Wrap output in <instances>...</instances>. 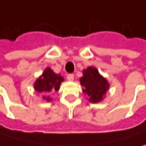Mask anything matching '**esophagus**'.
Listing matches in <instances>:
<instances>
[{
	"label": "esophagus",
	"instance_id": "34e87169",
	"mask_svg": "<svg viewBox=\"0 0 146 146\" xmlns=\"http://www.w3.org/2000/svg\"><path fill=\"white\" fill-rule=\"evenodd\" d=\"M67 78H68V81H73V79H74V75H73V74H68V75L67 76Z\"/></svg>",
	"mask_w": 146,
	"mask_h": 146
}]
</instances>
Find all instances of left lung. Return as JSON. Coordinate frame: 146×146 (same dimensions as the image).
<instances>
[{"mask_svg": "<svg viewBox=\"0 0 146 146\" xmlns=\"http://www.w3.org/2000/svg\"><path fill=\"white\" fill-rule=\"evenodd\" d=\"M83 93L88 95L91 103H99L104 100L110 84L108 81L100 75L97 68L88 67L83 71V77L79 78Z\"/></svg>", "mask_w": 146, "mask_h": 146, "instance_id": "1", "label": "left lung"}]
</instances>
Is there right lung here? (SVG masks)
<instances>
[{"instance_id": "add662e5", "label": "right lung", "mask_w": 146, "mask_h": 146, "mask_svg": "<svg viewBox=\"0 0 146 146\" xmlns=\"http://www.w3.org/2000/svg\"><path fill=\"white\" fill-rule=\"evenodd\" d=\"M62 81H64V78L60 74L55 73L50 68H46L34 83V88L38 93L49 94L52 91H58ZM42 99L46 101L52 100V98L49 96H42Z\"/></svg>"}]
</instances>
